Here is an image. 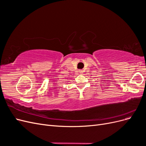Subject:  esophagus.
<instances>
[{"label":"esophagus","instance_id":"34e87169","mask_svg":"<svg viewBox=\"0 0 146 146\" xmlns=\"http://www.w3.org/2000/svg\"><path fill=\"white\" fill-rule=\"evenodd\" d=\"M78 72H79V73H80V74H82L83 73V70H79Z\"/></svg>","mask_w":146,"mask_h":146}]
</instances>
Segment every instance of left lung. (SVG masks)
Instances as JSON below:
<instances>
[{"label":"left lung","mask_w":146,"mask_h":146,"mask_svg":"<svg viewBox=\"0 0 146 146\" xmlns=\"http://www.w3.org/2000/svg\"><path fill=\"white\" fill-rule=\"evenodd\" d=\"M145 80H146V79H145Z\"/></svg>","instance_id":"1"}]
</instances>
